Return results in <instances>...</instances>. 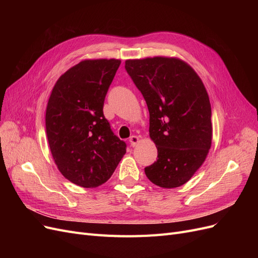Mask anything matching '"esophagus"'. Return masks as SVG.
Returning <instances> with one entry per match:
<instances>
[{
  "label": "esophagus",
  "mask_w": 258,
  "mask_h": 258,
  "mask_svg": "<svg viewBox=\"0 0 258 258\" xmlns=\"http://www.w3.org/2000/svg\"><path fill=\"white\" fill-rule=\"evenodd\" d=\"M129 142H130V145L131 146H137V144L140 142V139H139V137H137V136H132V137H130V139H129Z\"/></svg>",
  "instance_id": "1"
}]
</instances>
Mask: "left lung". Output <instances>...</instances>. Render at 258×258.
Returning <instances> with one entry per match:
<instances>
[{"label": "left lung", "mask_w": 258, "mask_h": 258, "mask_svg": "<svg viewBox=\"0 0 258 258\" xmlns=\"http://www.w3.org/2000/svg\"><path fill=\"white\" fill-rule=\"evenodd\" d=\"M128 74L150 112V137L158 159L144 169L162 188L188 182L212 144L211 104L204 83L185 61L174 57L129 59Z\"/></svg>", "instance_id": "1"}]
</instances>
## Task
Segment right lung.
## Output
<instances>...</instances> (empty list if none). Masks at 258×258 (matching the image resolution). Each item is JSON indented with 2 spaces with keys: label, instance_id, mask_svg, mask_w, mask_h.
<instances>
[{
  "label": "right lung",
  "instance_id": "1",
  "mask_svg": "<svg viewBox=\"0 0 258 258\" xmlns=\"http://www.w3.org/2000/svg\"><path fill=\"white\" fill-rule=\"evenodd\" d=\"M118 59H87L54 84L46 108V135L54 163L67 179L95 188L111 177L126 154L103 115Z\"/></svg>",
  "mask_w": 258,
  "mask_h": 258
}]
</instances>
